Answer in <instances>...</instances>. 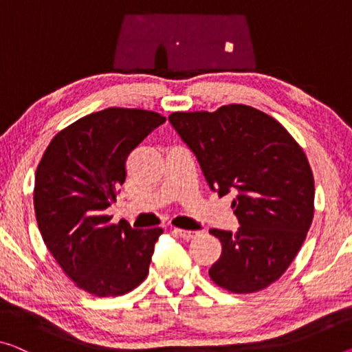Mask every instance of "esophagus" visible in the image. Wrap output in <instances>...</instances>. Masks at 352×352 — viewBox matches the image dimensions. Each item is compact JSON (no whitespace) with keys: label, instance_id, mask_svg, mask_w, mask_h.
I'll use <instances>...</instances> for the list:
<instances>
[{"label":"esophagus","instance_id":"esophagus-1","mask_svg":"<svg viewBox=\"0 0 352 352\" xmlns=\"http://www.w3.org/2000/svg\"><path fill=\"white\" fill-rule=\"evenodd\" d=\"M173 232H176L177 236H181L182 239H192L198 234V231H192V230H182V228H173Z\"/></svg>","mask_w":352,"mask_h":352}]
</instances>
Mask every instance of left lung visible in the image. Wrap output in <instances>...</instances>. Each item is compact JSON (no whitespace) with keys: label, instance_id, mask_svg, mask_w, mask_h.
<instances>
[{"label":"left lung","instance_id":"obj_1","mask_svg":"<svg viewBox=\"0 0 352 352\" xmlns=\"http://www.w3.org/2000/svg\"><path fill=\"white\" fill-rule=\"evenodd\" d=\"M168 121L209 187L236 195L237 231L209 230L221 242L209 277L237 294L267 288L293 263L313 220L315 179L305 153L282 124L248 105L176 111Z\"/></svg>","mask_w":352,"mask_h":352}]
</instances>
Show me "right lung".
I'll use <instances>...</instances> for the list:
<instances>
[{"instance_id": "obj_1", "label": "right lung", "mask_w": 352, "mask_h": 352, "mask_svg": "<svg viewBox=\"0 0 352 352\" xmlns=\"http://www.w3.org/2000/svg\"><path fill=\"white\" fill-rule=\"evenodd\" d=\"M165 120L138 108L91 113L58 132L37 165L34 210L42 239L86 293L126 294L149 272L164 230L110 223L105 209L126 181L127 155Z\"/></svg>"}]
</instances>
